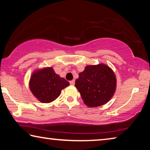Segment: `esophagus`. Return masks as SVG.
I'll use <instances>...</instances> for the list:
<instances>
[{
  "instance_id": "obj_1",
  "label": "esophagus",
  "mask_w": 150,
  "mask_h": 150,
  "mask_svg": "<svg viewBox=\"0 0 150 150\" xmlns=\"http://www.w3.org/2000/svg\"><path fill=\"white\" fill-rule=\"evenodd\" d=\"M70 84L71 85H75V80H72L70 81Z\"/></svg>"
}]
</instances>
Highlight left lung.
Segmentation results:
<instances>
[{
	"label": "left lung",
	"instance_id": "left-lung-1",
	"mask_svg": "<svg viewBox=\"0 0 150 150\" xmlns=\"http://www.w3.org/2000/svg\"><path fill=\"white\" fill-rule=\"evenodd\" d=\"M75 86L83 102L88 107H97L107 103L116 88V78L112 70L104 63L87 65L79 74Z\"/></svg>",
	"mask_w": 150,
	"mask_h": 150
}]
</instances>
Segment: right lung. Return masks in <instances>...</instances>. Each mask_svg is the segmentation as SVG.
Listing matches in <instances>:
<instances>
[{"mask_svg":"<svg viewBox=\"0 0 150 150\" xmlns=\"http://www.w3.org/2000/svg\"><path fill=\"white\" fill-rule=\"evenodd\" d=\"M69 85V83L56 74L51 67L35 71L29 82L32 94L43 103L55 100L60 95L62 90Z\"/></svg>","mask_w":150,"mask_h":150,"instance_id":"add662e5","label":"right lung"}]
</instances>
